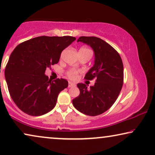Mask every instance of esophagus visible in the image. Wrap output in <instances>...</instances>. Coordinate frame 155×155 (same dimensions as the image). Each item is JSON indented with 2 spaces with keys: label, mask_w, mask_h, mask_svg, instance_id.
<instances>
[{
  "label": "esophagus",
  "mask_w": 155,
  "mask_h": 155,
  "mask_svg": "<svg viewBox=\"0 0 155 155\" xmlns=\"http://www.w3.org/2000/svg\"><path fill=\"white\" fill-rule=\"evenodd\" d=\"M75 84H74L73 82H68V87H75Z\"/></svg>",
  "instance_id": "esophagus-1"
}]
</instances>
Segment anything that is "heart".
<instances>
[{
    "label": "heart",
    "mask_w": 155,
    "mask_h": 155,
    "mask_svg": "<svg viewBox=\"0 0 155 155\" xmlns=\"http://www.w3.org/2000/svg\"><path fill=\"white\" fill-rule=\"evenodd\" d=\"M80 49H82V50H86V51H90V49H89L87 48H85V47H83V48H81ZM67 75L68 77L71 80H75L78 78V71L75 69H71V70H69L67 72Z\"/></svg>",
    "instance_id": "obj_1"
}]
</instances>
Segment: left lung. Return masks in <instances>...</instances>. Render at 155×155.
I'll return each mask as SVG.
<instances>
[{"mask_svg": "<svg viewBox=\"0 0 155 155\" xmlns=\"http://www.w3.org/2000/svg\"><path fill=\"white\" fill-rule=\"evenodd\" d=\"M90 46L94 52V64L84 78H96L94 86L78 83L80 95L73 99V104L81 113L97 116L104 113L114 104L124 84V65L118 53L100 38L80 37L78 42Z\"/></svg>", "mask_w": 155, "mask_h": 155, "instance_id": "left-lung-1", "label": "left lung"}]
</instances>
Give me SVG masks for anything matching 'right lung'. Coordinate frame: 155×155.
<instances>
[{"mask_svg": "<svg viewBox=\"0 0 155 155\" xmlns=\"http://www.w3.org/2000/svg\"><path fill=\"white\" fill-rule=\"evenodd\" d=\"M76 39L71 36H41L16 46L6 65L5 80L10 97L21 111L30 116L44 115L54 109L66 80L48 79L45 71L56 64L61 52Z\"/></svg>", "mask_w": 155, "mask_h": 155, "instance_id": "add662e5", "label": "right lung"}]
</instances>
